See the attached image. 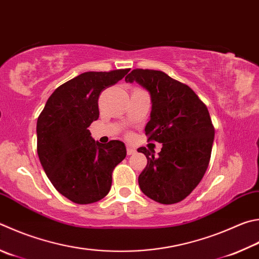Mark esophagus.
Wrapping results in <instances>:
<instances>
[{
	"mask_svg": "<svg viewBox=\"0 0 259 259\" xmlns=\"http://www.w3.org/2000/svg\"><path fill=\"white\" fill-rule=\"evenodd\" d=\"M135 153H136V149L135 148H131V147L126 148V154H128V155H134Z\"/></svg>",
	"mask_w": 259,
	"mask_h": 259,
	"instance_id": "1",
	"label": "esophagus"
}]
</instances>
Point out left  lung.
<instances>
[{
  "label": "left lung",
  "mask_w": 259,
  "mask_h": 259,
  "mask_svg": "<svg viewBox=\"0 0 259 259\" xmlns=\"http://www.w3.org/2000/svg\"><path fill=\"white\" fill-rule=\"evenodd\" d=\"M136 81L149 93L150 120L145 126L148 140L162 144L157 156L145 147L147 165L138 183L157 203H179L198 186L207 170L214 128L207 107L187 84L156 70L135 69L125 82Z\"/></svg>",
  "instance_id": "obj_1"
}]
</instances>
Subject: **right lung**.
<instances>
[{
    "label": "right lung",
    "mask_w": 259,
    "mask_h": 259,
    "mask_svg": "<svg viewBox=\"0 0 259 259\" xmlns=\"http://www.w3.org/2000/svg\"><path fill=\"white\" fill-rule=\"evenodd\" d=\"M129 69L84 72L52 94L37 120V153L52 185L76 204H92L109 194L112 172L126 155L124 143L95 142L88 126L100 116L102 91Z\"/></svg>",
    "instance_id": "obj_1"
}]
</instances>
